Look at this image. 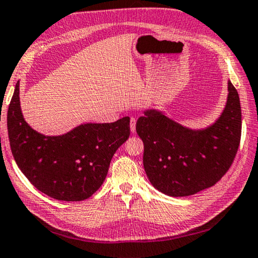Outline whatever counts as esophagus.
Masks as SVG:
<instances>
[{"mask_svg": "<svg viewBox=\"0 0 258 258\" xmlns=\"http://www.w3.org/2000/svg\"><path fill=\"white\" fill-rule=\"evenodd\" d=\"M136 117H132V119H130V130H132L133 134L136 133Z\"/></svg>", "mask_w": 258, "mask_h": 258, "instance_id": "1", "label": "esophagus"}]
</instances>
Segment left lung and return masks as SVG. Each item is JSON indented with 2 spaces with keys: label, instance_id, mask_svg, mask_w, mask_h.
<instances>
[{
  "label": "left lung",
  "instance_id": "1",
  "mask_svg": "<svg viewBox=\"0 0 258 258\" xmlns=\"http://www.w3.org/2000/svg\"><path fill=\"white\" fill-rule=\"evenodd\" d=\"M144 143V169L157 190L171 197L195 195L215 184L231 166L241 136V107L228 81L227 103L213 123L191 129L157 108L136 123Z\"/></svg>",
  "mask_w": 258,
  "mask_h": 258
}]
</instances>
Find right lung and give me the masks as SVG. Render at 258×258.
<instances>
[{
    "mask_svg": "<svg viewBox=\"0 0 258 258\" xmlns=\"http://www.w3.org/2000/svg\"><path fill=\"white\" fill-rule=\"evenodd\" d=\"M19 81L8 110L12 155L25 177L57 201L87 200L102 186L114 153L129 138L130 117L112 123H83L58 136H45L22 115Z\"/></svg>",
    "mask_w": 258,
    "mask_h": 258,
    "instance_id": "right-lung-1",
    "label": "right lung"
}]
</instances>
